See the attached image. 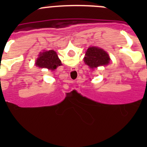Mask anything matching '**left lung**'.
<instances>
[{"label": "left lung", "instance_id": "8db88e82", "mask_svg": "<svg viewBox=\"0 0 147 147\" xmlns=\"http://www.w3.org/2000/svg\"><path fill=\"white\" fill-rule=\"evenodd\" d=\"M110 58L107 52L97 47H90L86 52L84 62L90 68L108 65Z\"/></svg>", "mask_w": 147, "mask_h": 147}]
</instances>
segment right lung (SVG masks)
Returning <instances> with one entry per match:
<instances>
[{
  "label": "right lung",
  "mask_w": 147,
  "mask_h": 147,
  "mask_svg": "<svg viewBox=\"0 0 147 147\" xmlns=\"http://www.w3.org/2000/svg\"><path fill=\"white\" fill-rule=\"evenodd\" d=\"M35 64L39 67H45L54 70L57 67L61 65V61L58 58L55 52L51 50L40 53Z\"/></svg>",
  "instance_id": "add662e5"
}]
</instances>
